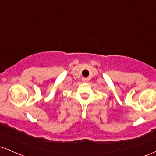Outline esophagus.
Segmentation results:
<instances>
[{
  "label": "esophagus",
  "mask_w": 156,
  "mask_h": 156,
  "mask_svg": "<svg viewBox=\"0 0 156 156\" xmlns=\"http://www.w3.org/2000/svg\"><path fill=\"white\" fill-rule=\"evenodd\" d=\"M88 81H89V79H88V78H86V77L82 78V82H87Z\"/></svg>",
  "instance_id": "34e87169"
}]
</instances>
